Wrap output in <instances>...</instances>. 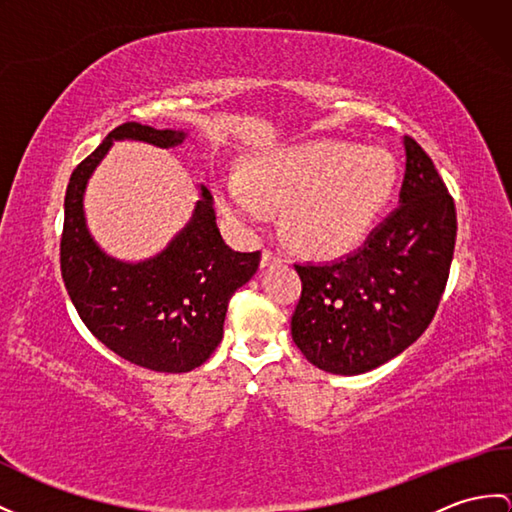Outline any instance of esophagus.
Returning a JSON list of instances; mask_svg holds the SVG:
<instances>
[{
	"label": "esophagus",
	"instance_id": "1",
	"mask_svg": "<svg viewBox=\"0 0 512 512\" xmlns=\"http://www.w3.org/2000/svg\"><path fill=\"white\" fill-rule=\"evenodd\" d=\"M280 260H282L280 254L271 252V249H265L263 258H260V267H269V265H273V263H280Z\"/></svg>",
	"mask_w": 512,
	"mask_h": 512
}]
</instances>
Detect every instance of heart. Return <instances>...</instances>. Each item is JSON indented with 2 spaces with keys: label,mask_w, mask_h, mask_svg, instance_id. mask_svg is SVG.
Masks as SVG:
<instances>
[{
  "label": "heart",
  "mask_w": 512,
  "mask_h": 512,
  "mask_svg": "<svg viewBox=\"0 0 512 512\" xmlns=\"http://www.w3.org/2000/svg\"><path fill=\"white\" fill-rule=\"evenodd\" d=\"M397 162L382 147L317 141L273 149L249 165L247 178L217 182V202L243 230L265 226L271 208L284 210L291 239L332 256L363 243L391 204Z\"/></svg>",
  "instance_id": "b5f03b06"
}]
</instances>
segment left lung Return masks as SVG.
<instances>
[{"instance_id":"1","label":"left lung","mask_w":512,"mask_h":512,"mask_svg":"<svg viewBox=\"0 0 512 512\" xmlns=\"http://www.w3.org/2000/svg\"><path fill=\"white\" fill-rule=\"evenodd\" d=\"M400 206L363 247L332 263L295 265L302 297L295 345L315 367L358 376L402 354L426 332L445 291L456 208L430 156L404 139Z\"/></svg>"}]
</instances>
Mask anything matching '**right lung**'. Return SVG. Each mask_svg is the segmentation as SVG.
<instances>
[{
	"label": "right lung",
	"mask_w": 512,
	"mask_h": 512,
	"mask_svg": "<svg viewBox=\"0 0 512 512\" xmlns=\"http://www.w3.org/2000/svg\"><path fill=\"white\" fill-rule=\"evenodd\" d=\"M186 136L136 121L112 130L71 173L60 239L62 280L84 326L117 356L162 373L193 371L215 352L230 297L252 280L260 252L226 245L213 195L199 184L191 219L162 252L139 263L119 260L99 247L86 226L84 193L115 141L171 149Z\"/></svg>",
	"instance_id": "add662e5"
}]
</instances>
